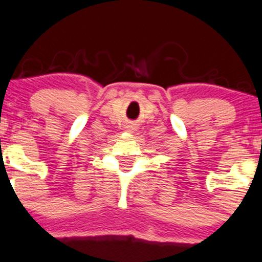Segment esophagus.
Masks as SVG:
<instances>
[{"label":"esophagus","instance_id":"esophagus-1","mask_svg":"<svg viewBox=\"0 0 262 262\" xmlns=\"http://www.w3.org/2000/svg\"><path fill=\"white\" fill-rule=\"evenodd\" d=\"M126 128H127V131H128V132H131V131H132V130H131V128H132L131 126H127V127H126Z\"/></svg>","mask_w":262,"mask_h":262}]
</instances>
